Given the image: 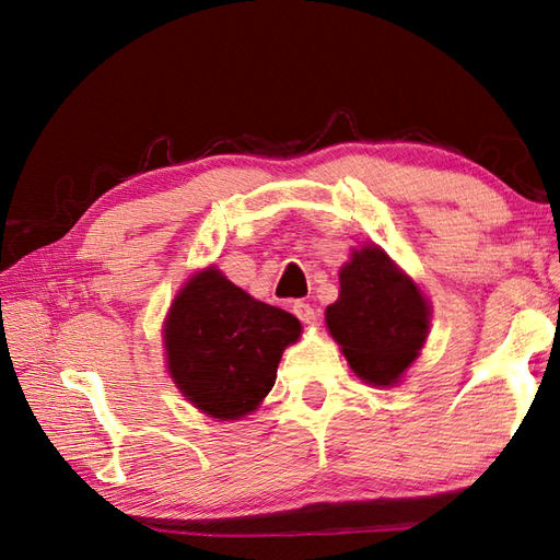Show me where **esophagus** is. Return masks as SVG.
Returning a JSON list of instances; mask_svg holds the SVG:
<instances>
[{"label": "esophagus", "mask_w": 560, "mask_h": 560, "mask_svg": "<svg viewBox=\"0 0 560 560\" xmlns=\"http://www.w3.org/2000/svg\"><path fill=\"white\" fill-rule=\"evenodd\" d=\"M292 311H294V315L303 322V325H313V322L317 319L315 308L311 306V303H306V301H296Z\"/></svg>", "instance_id": "obj_1"}]
</instances>
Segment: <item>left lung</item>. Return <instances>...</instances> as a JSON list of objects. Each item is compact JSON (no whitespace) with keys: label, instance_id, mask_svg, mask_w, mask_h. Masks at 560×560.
Wrapping results in <instances>:
<instances>
[{"label":"left lung","instance_id":"obj_1","mask_svg":"<svg viewBox=\"0 0 560 560\" xmlns=\"http://www.w3.org/2000/svg\"><path fill=\"white\" fill-rule=\"evenodd\" d=\"M338 280L341 294L327 308L331 336L362 381L395 383L425 343L428 301L376 245L354 249Z\"/></svg>","mask_w":560,"mask_h":560}]
</instances>
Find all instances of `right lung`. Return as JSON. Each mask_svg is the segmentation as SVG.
Segmentation results:
<instances>
[{
    "label": "right lung",
    "instance_id": "right-lung-1",
    "mask_svg": "<svg viewBox=\"0 0 560 560\" xmlns=\"http://www.w3.org/2000/svg\"><path fill=\"white\" fill-rule=\"evenodd\" d=\"M301 322L252 299L219 270L186 282L165 322L167 366L196 409L235 420L257 409L278 376Z\"/></svg>",
    "mask_w": 560,
    "mask_h": 560
}]
</instances>
